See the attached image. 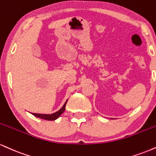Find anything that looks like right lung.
Returning a JSON list of instances; mask_svg holds the SVG:
<instances>
[{
    "mask_svg": "<svg viewBox=\"0 0 156 156\" xmlns=\"http://www.w3.org/2000/svg\"><path fill=\"white\" fill-rule=\"evenodd\" d=\"M67 100L65 102L64 105L62 106V108L60 109L59 110H58L57 112H54V113L52 114H40V113H32L33 115L35 116L37 118H40V119H45V120H48V121H54V120L57 119L63 113L64 111L65 110V106H66Z\"/></svg>",
    "mask_w": 156,
    "mask_h": 156,
    "instance_id": "1",
    "label": "right lung"
}]
</instances>
